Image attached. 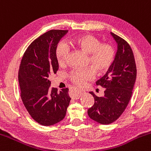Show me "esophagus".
Returning a JSON list of instances; mask_svg holds the SVG:
<instances>
[{"instance_id":"obj_1","label":"esophagus","mask_w":151,"mask_h":151,"mask_svg":"<svg viewBox=\"0 0 151 151\" xmlns=\"http://www.w3.org/2000/svg\"><path fill=\"white\" fill-rule=\"evenodd\" d=\"M76 90V89H75ZM82 94H83V91H81V90H76V92L74 93L73 94L72 97L73 98H74L75 99H78L80 98L82 96Z\"/></svg>"}]
</instances>
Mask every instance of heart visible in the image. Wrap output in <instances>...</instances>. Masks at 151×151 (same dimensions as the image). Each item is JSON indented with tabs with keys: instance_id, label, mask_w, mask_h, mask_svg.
I'll return each mask as SVG.
<instances>
[{
	"instance_id": "heart-1",
	"label": "heart",
	"mask_w": 151,
	"mask_h": 151,
	"mask_svg": "<svg viewBox=\"0 0 151 151\" xmlns=\"http://www.w3.org/2000/svg\"><path fill=\"white\" fill-rule=\"evenodd\" d=\"M70 43L76 48L88 54L87 65L91 67L75 70L70 73V81L76 86H85L87 81L94 78L95 73L99 75L105 73L114 63L116 57L114 47L110 43H102L100 40L94 35H80L71 39ZM69 51V48L64 43H60L56 47V59L60 66L66 64Z\"/></svg>"
}]
</instances>
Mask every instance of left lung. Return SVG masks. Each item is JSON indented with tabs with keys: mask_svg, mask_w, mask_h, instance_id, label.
Listing matches in <instances>:
<instances>
[{
	"mask_svg": "<svg viewBox=\"0 0 151 151\" xmlns=\"http://www.w3.org/2000/svg\"><path fill=\"white\" fill-rule=\"evenodd\" d=\"M111 35L118 44L115 61L106 74L96 82L105 88V94L99 97L89 92L94 104L88 110V115L101 124H111L122 116L132 95L137 77L136 63L129 44L113 32Z\"/></svg>",
	"mask_w": 151,
	"mask_h": 151,
	"instance_id": "obj_1",
	"label": "left lung"
}]
</instances>
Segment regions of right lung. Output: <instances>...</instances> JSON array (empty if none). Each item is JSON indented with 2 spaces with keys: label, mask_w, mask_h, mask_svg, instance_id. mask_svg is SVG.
<instances>
[{
  "label": "right lung",
  "mask_w": 151,
  "mask_h": 151,
  "mask_svg": "<svg viewBox=\"0 0 151 151\" xmlns=\"http://www.w3.org/2000/svg\"><path fill=\"white\" fill-rule=\"evenodd\" d=\"M68 32L51 29L33 41L26 49L19 69L20 95L31 117L43 126L61 122L66 115L70 97L68 88L51 86L50 76L58 70L55 49Z\"/></svg>",
  "instance_id": "1"
}]
</instances>
